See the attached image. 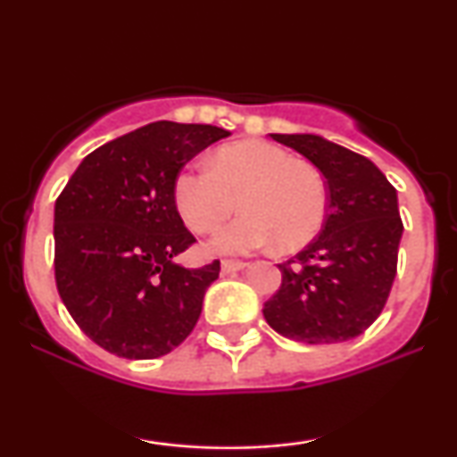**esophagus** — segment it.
<instances>
[{"label": "esophagus", "mask_w": 457, "mask_h": 457, "mask_svg": "<svg viewBox=\"0 0 457 457\" xmlns=\"http://www.w3.org/2000/svg\"><path fill=\"white\" fill-rule=\"evenodd\" d=\"M246 269V262H234V260H223L221 262V272L223 275H232L236 270Z\"/></svg>", "instance_id": "1"}]
</instances>
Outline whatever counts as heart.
Masks as SVG:
<instances>
[{"label": "heart", "instance_id": "heart-1", "mask_svg": "<svg viewBox=\"0 0 457 457\" xmlns=\"http://www.w3.org/2000/svg\"><path fill=\"white\" fill-rule=\"evenodd\" d=\"M238 199L245 212L212 238L219 253H251L275 243L283 251L301 249L322 228L328 193L316 167L269 141L225 145L211 167H188L174 180L178 214L195 234L217 229Z\"/></svg>", "mask_w": 457, "mask_h": 457}]
</instances>
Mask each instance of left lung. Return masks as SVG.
Segmentation results:
<instances>
[{"label":"left lung","mask_w":457,"mask_h":457,"mask_svg":"<svg viewBox=\"0 0 457 457\" xmlns=\"http://www.w3.org/2000/svg\"><path fill=\"white\" fill-rule=\"evenodd\" d=\"M270 137L327 178L328 211L318 238L277 264L281 287L262 312L295 342H348L380 316L395 279L403 232L397 191L370 159L320 135Z\"/></svg>","instance_id":"left-lung-1"}]
</instances>
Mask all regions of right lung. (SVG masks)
Segmentation results:
<instances>
[{"label":"right lung","instance_id":"obj_1","mask_svg":"<svg viewBox=\"0 0 457 457\" xmlns=\"http://www.w3.org/2000/svg\"><path fill=\"white\" fill-rule=\"evenodd\" d=\"M228 135L211 124H145L87 154L57 197V292L79 328L107 353L159 359L197 324L221 266L174 264L195 243L178 214L174 180Z\"/></svg>","mask_w":457,"mask_h":457}]
</instances>
